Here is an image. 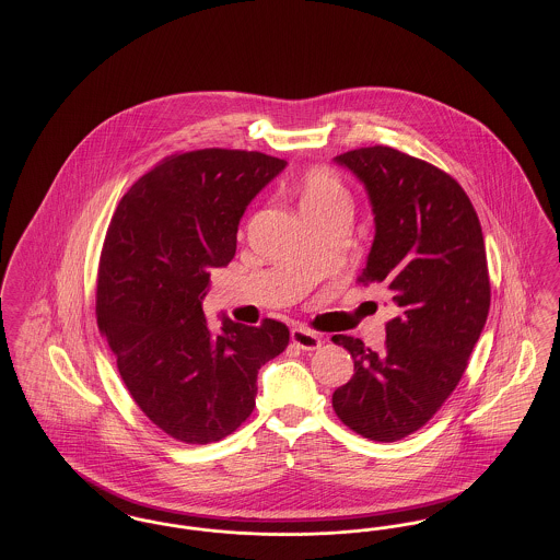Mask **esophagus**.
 I'll use <instances>...</instances> for the list:
<instances>
[{"label":"esophagus","instance_id":"obj_1","mask_svg":"<svg viewBox=\"0 0 560 560\" xmlns=\"http://www.w3.org/2000/svg\"><path fill=\"white\" fill-rule=\"evenodd\" d=\"M292 342L298 348H302V350H317L320 347V336L319 334H315L313 329H308V327H293L292 329Z\"/></svg>","mask_w":560,"mask_h":560}]
</instances>
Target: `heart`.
<instances>
[{"instance_id": "b5f03b06", "label": "heart", "mask_w": 560, "mask_h": 560, "mask_svg": "<svg viewBox=\"0 0 560 560\" xmlns=\"http://www.w3.org/2000/svg\"><path fill=\"white\" fill-rule=\"evenodd\" d=\"M336 201H347V190L342 187V180L334 172L325 167H315L304 174L300 183L302 208H319Z\"/></svg>"}]
</instances>
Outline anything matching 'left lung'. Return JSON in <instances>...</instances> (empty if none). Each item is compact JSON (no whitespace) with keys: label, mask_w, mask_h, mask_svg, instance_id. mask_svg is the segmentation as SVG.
<instances>
[{"label":"left lung","mask_w":560,"mask_h":560,"mask_svg":"<svg viewBox=\"0 0 560 560\" xmlns=\"http://www.w3.org/2000/svg\"><path fill=\"white\" fill-rule=\"evenodd\" d=\"M336 161L365 185L375 215L357 281L390 293L397 317L382 352L331 338L354 359L331 405L357 434L393 443L424 427L468 368L491 304L485 241L468 195L436 165L384 144Z\"/></svg>","instance_id":"left-lung-1"}]
</instances>
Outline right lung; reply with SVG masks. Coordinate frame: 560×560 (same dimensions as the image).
Returning <instances> with one entry per match:
<instances>
[{"instance_id": "obj_1", "label": "right lung", "mask_w": 560, "mask_h": 560, "mask_svg": "<svg viewBox=\"0 0 560 560\" xmlns=\"http://www.w3.org/2000/svg\"><path fill=\"white\" fill-rule=\"evenodd\" d=\"M288 165L258 151L176 153L140 176L110 218L96 320L140 411L167 436L208 445L252 416L260 368L290 345L285 323L222 320L201 302L237 249L249 201Z\"/></svg>"}]
</instances>
